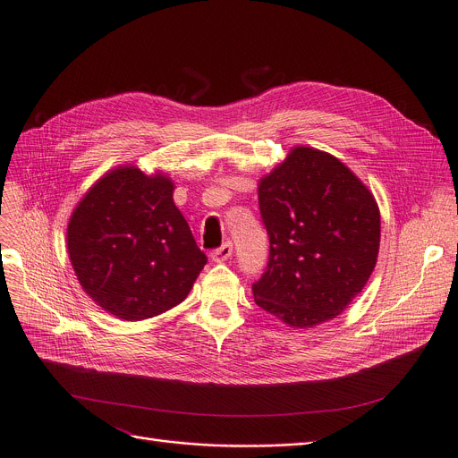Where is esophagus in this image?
Instances as JSON below:
<instances>
[{
	"label": "esophagus",
	"instance_id": "34e87169",
	"mask_svg": "<svg viewBox=\"0 0 458 458\" xmlns=\"http://www.w3.org/2000/svg\"><path fill=\"white\" fill-rule=\"evenodd\" d=\"M232 253H233V246H232V242L228 241V242H225L223 246L216 248V250L210 253V257H212L214 263H223V260H226V259L232 257Z\"/></svg>",
	"mask_w": 458,
	"mask_h": 458
}]
</instances>
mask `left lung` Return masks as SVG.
I'll list each match as a JSON object with an SVG mask.
<instances>
[{"mask_svg":"<svg viewBox=\"0 0 458 458\" xmlns=\"http://www.w3.org/2000/svg\"><path fill=\"white\" fill-rule=\"evenodd\" d=\"M270 237L255 304L293 328L344 311L368 283L378 253L380 214L369 190L337 157L297 147L259 182Z\"/></svg>","mask_w":458,"mask_h":458,"instance_id":"8db88e82","label":"left lung"}]
</instances>
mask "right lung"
<instances>
[{"instance_id":"right-lung-1","label":"right lung","mask_w":458,"mask_h":458,"mask_svg":"<svg viewBox=\"0 0 458 458\" xmlns=\"http://www.w3.org/2000/svg\"><path fill=\"white\" fill-rule=\"evenodd\" d=\"M172 193L168 177L119 166L71 217L67 248L78 281L119 318L143 320L182 302L207 265Z\"/></svg>"}]
</instances>
